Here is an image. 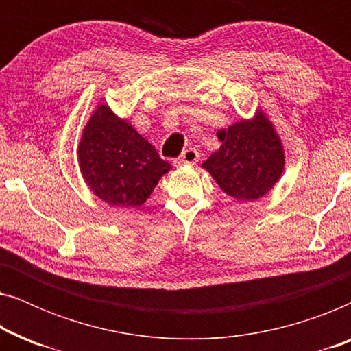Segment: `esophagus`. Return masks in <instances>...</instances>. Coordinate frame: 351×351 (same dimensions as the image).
I'll return each instance as SVG.
<instances>
[{
    "label": "esophagus",
    "mask_w": 351,
    "mask_h": 351,
    "mask_svg": "<svg viewBox=\"0 0 351 351\" xmlns=\"http://www.w3.org/2000/svg\"><path fill=\"white\" fill-rule=\"evenodd\" d=\"M199 160V153L195 148H186L184 153L174 161L176 165H195Z\"/></svg>",
    "instance_id": "1"
}]
</instances>
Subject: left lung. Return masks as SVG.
I'll use <instances>...</instances> for the list:
<instances>
[{
    "label": "left lung",
    "mask_w": 351,
    "mask_h": 351,
    "mask_svg": "<svg viewBox=\"0 0 351 351\" xmlns=\"http://www.w3.org/2000/svg\"><path fill=\"white\" fill-rule=\"evenodd\" d=\"M222 147L203 162L225 193L239 201H254L267 195L285 169L280 137L265 114L234 123L219 131Z\"/></svg>",
    "instance_id": "left-lung-1"
}]
</instances>
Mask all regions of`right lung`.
I'll return each instance as SVG.
<instances>
[{
	"mask_svg": "<svg viewBox=\"0 0 351 351\" xmlns=\"http://www.w3.org/2000/svg\"><path fill=\"white\" fill-rule=\"evenodd\" d=\"M78 158L90 191L110 206L121 208L142 206L172 167L107 105H99L86 124Z\"/></svg>",
	"mask_w": 351,
	"mask_h": 351,
	"instance_id": "1",
	"label": "right lung"
}]
</instances>
